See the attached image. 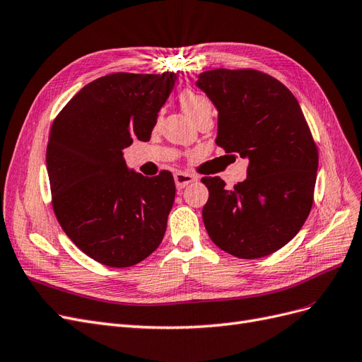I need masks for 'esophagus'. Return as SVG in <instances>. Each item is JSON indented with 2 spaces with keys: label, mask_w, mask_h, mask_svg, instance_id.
Instances as JSON below:
<instances>
[{
  "label": "esophagus",
  "mask_w": 362,
  "mask_h": 362,
  "mask_svg": "<svg viewBox=\"0 0 362 362\" xmlns=\"http://www.w3.org/2000/svg\"><path fill=\"white\" fill-rule=\"evenodd\" d=\"M197 180V177L195 176H192V174H189V173H176L174 174V182H176V186H177V189H182V188H185V186H188L189 183H192V182H195Z\"/></svg>",
  "instance_id": "esophagus-1"
}]
</instances>
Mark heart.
<instances>
[{
	"instance_id": "b5f03b06",
	"label": "heart",
	"mask_w": 362,
	"mask_h": 362,
	"mask_svg": "<svg viewBox=\"0 0 362 362\" xmlns=\"http://www.w3.org/2000/svg\"><path fill=\"white\" fill-rule=\"evenodd\" d=\"M180 105L183 111L188 114V117L191 120L197 119L198 115H202L204 112H211L212 111V103L202 93H197L192 90H185L180 93L179 96Z\"/></svg>"
}]
</instances>
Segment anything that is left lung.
Listing matches in <instances>:
<instances>
[{"instance_id":"1","label":"left lung","mask_w":362,"mask_h":362,"mask_svg":"<svg viewBox=\"0 0 362 362\" xmlns=\"http://www.w3.org/2000/svg\"><path fill=\"white\" fill-rule=\"evenodd\" d=\"M195 86L218 111L216 144L250 162L231 189L202 179L207 235L235 257H264L298 235L313 206L319 155L304 112L284 84L251 69L207 71Z\"/></svg>"}]
</instances>
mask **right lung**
I'll return each mask as SVG.
<instances>
[{
  "label": "right lung",
  "instance_id": "add662e5",
  "mask_svg": "<svg viewBox=\"0 0 362 362\" xmlns=\"http://www.w3.org/2000/svg\"><path fill=\"white\" fill-rule=\"evenodd\" d=\"M176 74H111L84 86L52 123L46 168L55 216L88 257L129 267L164 239L173 174L129 170L123 148L148 141Z\"/></svg>",
  "mask_w": 362,
  "mask_h": 362
}]
</instances>
